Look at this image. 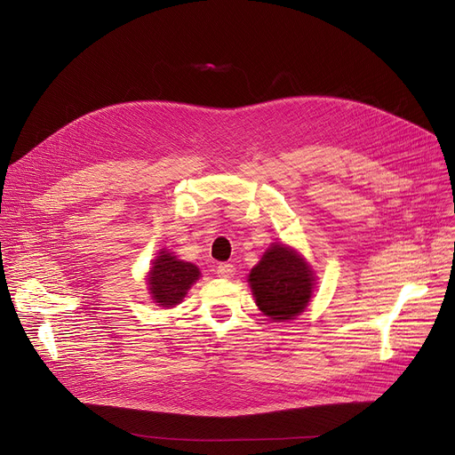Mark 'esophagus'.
<instances>
[{"instance_id":"esophagus-1","label":"esophagus","mask_w":455,"mask_h":455,"mask_svg":"<svg viewBox=\"0 0 455 455\" xmlns=\"http://www.w3.org/2000/svg\"><path fill=\"white\" fill-rule=\"evenodd\" d=\"M216 274H218L220 277L230 279V277L235 274V267L230 265V263H220V265L216 267Z\"/></svg>"}]
</instances>
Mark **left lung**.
Returning a JSON list of instances; mask_svg holds the SVG:
<instances>
[{
  "label": "left lung",
  "mask_w": 455,
  "mask_h": 455,
  "mask_svg": "<svg viewBox=\"0 0 455 455\" xmlns=\"http://www.w3.org/2000/svg\"><path fill=\"white\" fill-rule=\"evenodd\" d=\"M248 283L259 309L274 320H290L311 297L313 272L291 248L272 244L251 268Z\"/></svg>",
  "instance_id": "1"
}]
</instances>
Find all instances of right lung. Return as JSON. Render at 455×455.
I'll list each match as a JSON object with an SVG mask.
<instances>
[{"label": "right lung", "instance_id": "right-lung-1", "mask_svg": "<svg viewBox=\"0 0 455 455\" xmlns=\"http://www.w3.org/2000/svg\"><path fill=\"white\" fill-rule=\"evenodd\" d=\"M198 277V267L180 261L174 255L162 250L149 272V290L155 302H160L164 307H172L181 302L187 290L196 283Z\"/></svg>", "mask_w": 455, "mask_h": 455}]
</instances>
